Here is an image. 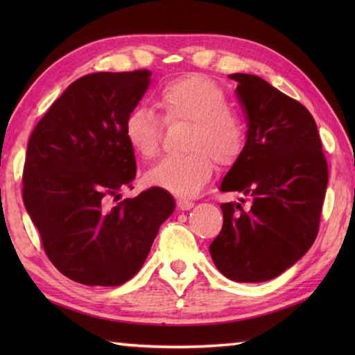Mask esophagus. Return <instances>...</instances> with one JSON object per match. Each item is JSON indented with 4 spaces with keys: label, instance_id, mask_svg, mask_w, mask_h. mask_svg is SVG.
Masks as SVG:
<instances>
[{
    "label": "esophagus",
    "instance_id": "esophagus-1",
    "mask_svg": "<svg viewBox=\"0 0 355 355\" xmlns=\"http://www.w3.org/2000/svg\"><path fill=\"white\" fill-rule=\"evenodd\" d=\"M177 207L180 210H189L193 207V201L186 200V198H178L177 200Z\"/></svg>",
    "mask_w": 355,
    "mask_h": 355
}]
</instances>
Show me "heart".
<instances>
[{"instance_id":"obj_1","label":"heart","mask_w":355,"mask_h":355,"mask_svg":"<svg viewBox=\"0 0 355 355\" xmlns=\"http://www.w3.org/2000/svg\"><path fill=\"white\" fill-rule=\"evenodd\" d=\"M155 105L168 123H191L186 139V149L191 153L155 164L146 173L149 184L191 197L209 183L216 162L229 168L243 157L245 125L215 80L202 74L172 79L157 93ZM162 131V119L149 108L137 107L125 117V140L143 160L160 153Z\"/></svg>"}]
</instances>
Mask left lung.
I'll use <instances>...</instances> for the list:
<instances>
[{
    "mask_svg": "<svg viewBox=\"0 0 355 355\" xmlns=\"http://www.w3.org/2000/svg\"><path fill=\"white\" fill-rule=\"evenodd\" d=\"M247 119L243 157L221 183L249 206L223 202V229L209 250L216 268L236 282L279 276L308 252L319 233L328 163L311 112L253 74L235 73Z\"/></svg>",
    "mask_w": 355,
    "mask_h": 355,
    "instance_id": "8db88e82",
    "label": "left lung"
}]
</instances>
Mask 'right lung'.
Here are the masks:
<instances>
[{"mask_svg":"<svg viewBox=\"0 0 355 355\" xmlns=\"http://www.w3.org/2000/svg\"><path fill=\"white\" fill-rule=\"evenodd\" d=\"M149 78V70L79 78L28 139L22 201L45 254L74 282L117 286L130 281L175 209L162 187L114 202L137 172L123 122L146 93Z\"/></svg>","mask_w":355,"mask_h":355,"instance_id":"add662e5","label":"right lung"}]
</instances>
